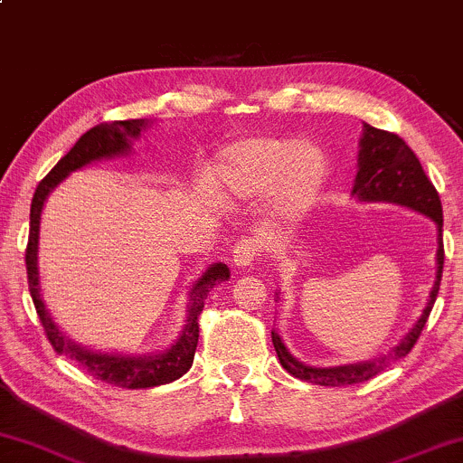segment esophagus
<instances>
[{"mask_svg":"<svg viewBox=\"0 0 463 463\" xmlns=\"http://www.w3.org/2000/svg\"><path fill=\"white\" fill-rule=\"evenodd\" d=\"M259 257H261V246H259L257 239L252 237L239 239L235 248H232V261H235L237 268H248V265H252Z\"/></svg>","mask_w":463,"mask_h":463,"instance_id":"34e87169","label":"esophagus"}]
</instances>
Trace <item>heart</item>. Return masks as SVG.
<instances>
[{
	"label": "heart",
	"instance_id": "obj_1",
	"mask_svg": "<svg viewBox=\"0 0 463 463\" xmlns=\"http://www.w3.org/2000/svg\"><path fill=\"white\" fill-rule=\"evenodd\" d=\"M209 178L224 198H261L274 189V215L296 220L316 204L326 183V158L289 137H252L222 150Z\"/></svg>",
	"mask_w": 463,
	"mask_h": 463
}]
</instances>
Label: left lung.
Returning <instances> with one entry per match:
<instances>
[{"label":"left lung","instance_id":"obj_1","mask_svg":"<svg viewBox=\"0 0 463 463\" xmlns=\"http://www.w3.org/2000/svg\"><path fill=\"white\" fill-rule=\"evenodd\" d=\"M353 194L364 202H394V204L407 206V209L418 211V213L431 217L438 224V279L431 289V298L424 307L420 320L413 324V328L401 344L383 354V357L374 361H364V364H350L337 365V368H311V365L300 364L289 354L285 344L280 342L279 333L272 331V344L276 354H279L280 365L289 372L296 379L307 381V383L328 385V387H342L354 385L370 381L379 372H383L392 361L407 357L411 348L416 346L420 333H422L424 324L429 320L435 298L439 291V280H442L444 269V241H442V202H439L438 191L433 183L424 174L422 165L418 156L411 152L401 137L394 132H387L374 126L364 124V137H361V150H359V172L354 178Z\"/></svg>","mask_w":463,"mask_h":463}]
</instances>
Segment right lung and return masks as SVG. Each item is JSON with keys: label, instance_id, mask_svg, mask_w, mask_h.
<instances>
[{"label": "right lung", "instance_id": "add662e5", "mask_svg": "<svg viewBox=\"0 0 463 463\" xmlns=\"http://www.w3.org/2000/svg\"><path fill=\"white\" fill-rule=\"evenodd\" d=\"M146 128L143 119H126V121H104V124L93 126L91 130L84 132L76 141V146L69 150L65 156L58 161L52 172L41 180L39 187L34 191L30 206V237L28 248H25V268H28V285L30 296L34 302L39 320L43 324V331L50 339L52 348L58 354H67L69 359L78 361L87 374L93 379L104 381V383L124 387V390H143V387H156L172 383L180 379L194 364L195 346H198L200 337V313L204 309L206 294L213 289V285L228 280V268L224 263H215L206 269L204 276L194 285L191 289V307L189 317L184 324V331L178 337V342L172 348L165 350L161 354H152V357H124V354H102L87 350L65 335L58 331V326L52 322L50 313H47L43 298L39 291V268H36V254H39V224H41V211L50 195V191L61 183L62 178L69 176L71 172L82 167V165L98 161V158L117 156V154H126L130 150V141L141 135Z\"/></svg>", "mask_w": 463, "mask_h": 463}]
</instances>
